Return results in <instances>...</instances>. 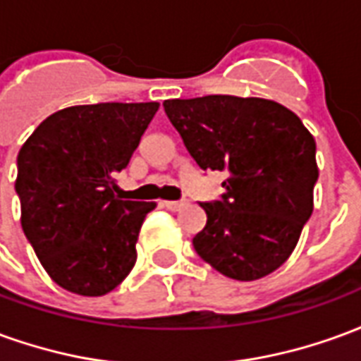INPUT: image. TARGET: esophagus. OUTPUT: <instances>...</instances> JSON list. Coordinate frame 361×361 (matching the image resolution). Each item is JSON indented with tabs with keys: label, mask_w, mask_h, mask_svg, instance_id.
Instances as JSON below:
<instances>
[{
	"label": "esophagus",
	"mask_w": 361,
	"mask_h": 361,
	"mask_svg": "<svg viewBox=\"0 0 361 361\" xmlns=\"http://www.w3.org/2000/svg\"><path fill=\"white\" fill-rule=\"evenodd\" d=\"M162 204H164L168 211L178 212V211H181V209H185V207H188V201H164Z\"/></svg>",
	"instance_id": "obj_1"
}]
</instances>
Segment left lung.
Returning <instances> with one entry per match:
<instances>
[{"instance_id":"obj_1","label":"left lung","mask_w":361,"mask_h":361,"mask_svg":"<svg viewBox=\"0 0 361 361\" xmlns=\"http://www.w3.org/2000/svg\"><path fill=\"white\" fill-rule=\"evenodd\" d=\"M162 106L199 168L228 173L222 199L201 203L199 257L243 282L276 271L313 212V135L294 111L265 98L209 94Z\"/></svg>"}]
</instances>
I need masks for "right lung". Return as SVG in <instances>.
<instances>
[{"mask_svg":"<svg viewBox=\"0 0 361 361\" xmlns=\"http://www.w3.org/2000/svg\"><path fill=\"white\" fill-rule=\"evenodd\" d=\"M158 106L63 108L20 147V226L50 279L73 294H108L137 261L139 230L157 203L121 201L114 176L129 164Z\"/></svg>","mask_w":361,"mask_h":361,"instance_id":"right-lung-1","label":"right lung"}]
</instances>
